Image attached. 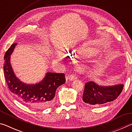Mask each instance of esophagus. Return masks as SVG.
Returning a JSON list of instances; mask_svg holds the SVG:
<instances>
[{"mask_svg":"<svg viewBox=\"0 0 132 132\" xmlns=\"http://www.w3.org/2000/svg\"><path fill=\"white\" fill-rule=\"evenodd\" d=\"M67 78H68V79H69V80H70V81H73V80L77 79V76H76V75H70L68 76Z\"/></svg>","mask_w":132,"mask_h":132,"instance_id":"34e87169","label":"esophagus"}]
</instances>
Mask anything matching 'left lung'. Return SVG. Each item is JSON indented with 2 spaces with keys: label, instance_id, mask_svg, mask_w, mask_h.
Listing matches in <instances>:
<instances>
[{
  "label": "left lung",
  "instance_id": "obj_1",
  "mask_svg": "<svg viewBox=\"0 0 132 132\" xmlns=\"http://www.w3.org/2000/svg\"><path fill=\"white\" fill-rule=\"evenodd\" d=\"M120 83L113 86H101L94 81L85 84L82 101L87 105L98 106L117 99L123 88Z\"/></svg>",
  "mask_w": 132,
  "mask_h": 132
}]
</instances>
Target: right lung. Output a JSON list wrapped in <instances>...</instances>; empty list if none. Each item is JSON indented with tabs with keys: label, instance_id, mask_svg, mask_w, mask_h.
I'll use <instances>...</instances> for the list:
<instances>
[{
	"label": "right lung",
	"instance_id": "1",
	"mask_svg": "<svg viewBox=\"0 0 132 132\" xmlns=\"http://www.w3.org/2000/svg\"><path fill=\"white\" fill-rule=\"evenodd\" d=\"M17 45L12 44L4 56V75L9 89L22 103L33 109L48 108L53 104L56 89L66 81L64 74L47 72L41 81L35 84L21 81L15 76L10 63V56Z\"/></svg>",
	"mask_w": 132,
	"mask_h": 132
}]
</instances>
